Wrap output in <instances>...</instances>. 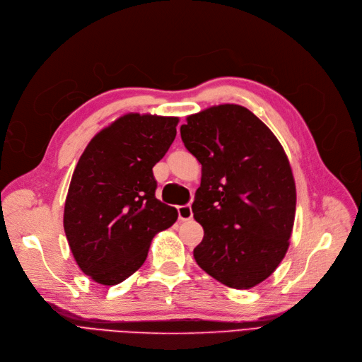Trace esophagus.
Returning a JSON list of instances; mask_svg holds the SVG:
<instances>
[{
  "label": "esophagus",
  "instance_id": "obj_1",
  "mask_svg": "<svg viewBox=\"0 0 362 362\" xmlns=\"http://www.w3.org/2000/svg\"><path fill=\"white\" fill-rule=\"evenodd\" d=\"M178 218L181 221H190L193 218V211L190 204H184V206H178Z\"/></svg>",
  "mask_w": 362,
  "mask_h": 362
}]
</instances>
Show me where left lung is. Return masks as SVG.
<instances>
[{"label": "left lung", "instance_id": "1", "mask_svg": "<svg viewBox=\"0 0 362 362\" xmlns=\"http://www.w3.org/2000/svg\"><path fill=\"white\" fill-rule=\"evenodd\" d=\"M202 165L193 214L203 227L193 255L219 283L252 288L283 261L296 212V185L283 146L249 109L219 105L181 125Z\"/></svg>", "mask_w": 362, "mask_h": 362}]
</instances>
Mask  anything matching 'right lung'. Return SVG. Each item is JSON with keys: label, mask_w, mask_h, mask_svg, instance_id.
Returning <instances> with one entry per match:
<instances>
[{"label": "right lung", "mask_w": 362, "mask_h": 362, "mask_svg": "<svg viewBox=\"0 0 362 362\" xmlns=\"http://www.w3.org/2000/svg\"><path fill=\"white\" fill-rule=\"evenodd\" d=\"M178 117L128 113L101 129L74 170L63 226L74 257L95 283L127 280L154 234L178 218L154 196L156 165L174 143Z\"/></svg>", "instance_id": "add662e5"}]
</instances>
